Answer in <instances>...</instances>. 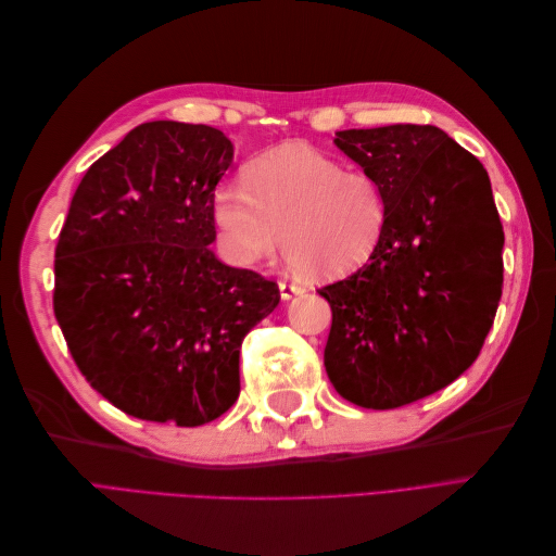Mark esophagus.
<instances>
[{
    "instance_id": "1",
    "label": "esophagus",
    "mask_w": 556,
    "mask_h": 556,
    "mask_svg": "<svg viewBox=\"0 0 556 556\" xmlns=\"http://www.w3.org/2000/svg\"><path fill=\"white\" fill-rule=\"evenodd\" d=\"M278 288H280V296H282V301H290V299H294V296H299V294H304V292H306L304 288H301V285H294V282H280Z\"/></svg>"
}]
</instances>
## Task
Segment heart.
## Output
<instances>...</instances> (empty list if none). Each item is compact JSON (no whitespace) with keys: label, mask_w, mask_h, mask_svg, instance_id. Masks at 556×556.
Wrapping results in <instances>:
<instances>
[{"label":"heart","mask_w":556,"mask_h":556,"mask_svg":"<svg viewBox=\"0 0 556 556\" xmlns=\"http://www.w3.org/2000/svg\"><path fill=\"white\" fill-rule=\"evenodd\" d=\"M382 182L308 143H282L245 164L213 197L223 250L255 266L278 250L313 276H343L371 260L387 227Z\"/></svg>","instance_id":"obj_1"}]
</instances>
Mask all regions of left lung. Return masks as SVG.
<instances>
[{
    "instance_id": "1",
    "label": "left lung",
    "mask_w": 556,
    "mask_h": 556,
    "mask_svg": "<svg viewBox=\"0 0 556 556\" xmlns=\"http://www.w3.org/2000/svg\"><path fill=\"white\" fill-rule=\"evenodd\" d=\"M387 194L376 252L319 290L325 368L355 406L390 410L443 390L480 355L503 285V227L478 157L433 125L336 131Z\"/></svg>"
}]
</instances>
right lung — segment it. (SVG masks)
<instances>
[{"label":"right lung","mask_w":556,"mask_h":556,"mask_svg":"<svg viewBox=\"0 0 556 556\" xmlns=\"http://www.w3.org/2000/svg\"><path fill=\"white\" fill-rule=\"evenodd\" d=\"M231 160L220 129L143 123L74 192L55 248V317L80 374L131 417L199 427L227 413L245 333L280 301L276 282L208 248Z\"/></svg>","instance_id":"right-lung-1"}]
</instances>
